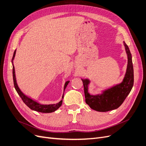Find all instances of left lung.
<instances>
[{"label": "left lung", "instance_id": "left-lung-1", "mask_svg": "<svg viewBox=\"0 0 146 146\" xmlns=\"http://www.w3.org/2000/svg\"><path fill=\"white\" fill-rule=\"evenodd\" d=\"M127 53L128 63L126 72L122 81L108 89L101 91V94L91 95L89 92L90 80L81 79L84 86L85 102L92 110L99 112H107L117 109L123 103L131 92L134 84V69L132 56L128 45L123 41Z\"/></svg>", "mask_w": 146, "mask_h": 146}]
</instances>
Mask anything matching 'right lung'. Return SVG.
Masks as SVG:
<instances>
[{
  "instance_id": "add662e5",
  "label": "right lung",
  "mask_w": 146,
  "mask_h": 146,
  "mask_svg": "<svg viewBox=\"0 0 146 146\" xmlns=\"http://www.w3.org/2000/svg\"><path fill=\"white\" fill-rule=\"evenodd\" d=\"M16 51H17V50H15L14 51L13 56L12 60V66H13V79L14 86H15V90H16L18 94L21 98L23 102H24L25 103V104H26L31 110L37 111V112H42V113H51V112H53L56 111L57 110H58L60 108L61 105H62L63 99L64 98V93H63V95L62 96V99H61V100L60 102H58V103L53 104H42L34 100L33 99L28 97V96L25 95L19 89L18 84H17V82L16 76H15V67L13 66V61L15 57V54H16ZM69 82H70V81L69 80L66 81L65 82L64 86V89H63L64 92Z\"/></svg>"
}]
</instances>
